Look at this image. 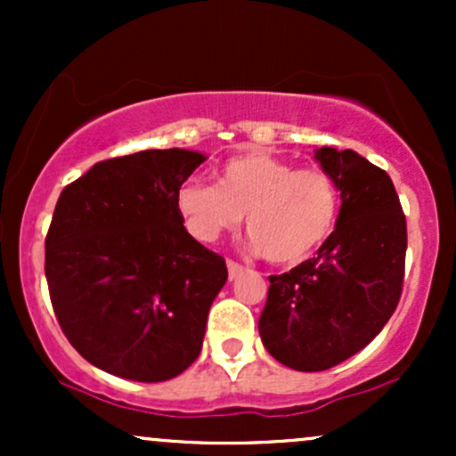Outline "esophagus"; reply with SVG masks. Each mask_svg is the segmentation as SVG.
I'll use <instances>...</instances> for the list:
<instances>
[{
    "label": "esophagus",
    "mask_w": 456,
    "mask_h": 456,
    "mask_svg": "<svg viewBox=\"0 0 456 456\" xmlns=\"http://www.w3.org/2000/svg\"><path fill=\"white\" fill-rule=\"evenodd\" d=\"M227 270H229V279H235V276L240 274V272L244 270V265L242 264H238V261H233V259H227Z\"/></svg>",
    "instance_id": "obj_1"
}]
</instances>
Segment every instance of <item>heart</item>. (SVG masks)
Listing matches in <instances>:
<instances>
[{"label": "heart", "mask_w": 456, "mask_h": 456, "mask_svg": "<svg viewBox=\"0 0 456 456\" xmlns=\"http://www.w3.org/2000/svg\"><path fill=\"white\" fill-rule=\"evenodd\" d=\"M186 229L214 242L242 223L253 246L272 264H297L313 255L337 227L341 191L323 167L246 151L216 171V186L188 180L175 195Z\"/></svg>", "instance_id": "obj_1"}]
</instances>
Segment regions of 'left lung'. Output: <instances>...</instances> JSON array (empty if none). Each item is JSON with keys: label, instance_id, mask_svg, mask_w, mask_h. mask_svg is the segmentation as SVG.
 I'll return each instance as SVG.
<instances>
[{"label": "left lung", "instance_id": "left-lung-1", "mask_svg": "<svg viewBox=\"0 0 456 456\" xmlns=\"http://www.w3.org/2000/svg\"><path fill=\"white\" fill-rule=\"evenodd\" d=\"M337 180V229L315 257L270 276L259 334L272 358L296 370H326L352 358L386 326L401 300L407 223L384 169L354 150L319 148Z\"/></svg>", "mask_w": 456, "mask_h": 456}]
</instances>
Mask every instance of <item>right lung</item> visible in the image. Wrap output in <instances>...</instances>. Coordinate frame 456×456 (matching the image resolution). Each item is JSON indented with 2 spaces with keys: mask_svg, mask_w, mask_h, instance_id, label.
Instances as JSON below:
<instances>
[{
  "mask_svg": "<svg viewBox=\"0 0 456 456\" xmlns=\"http://www.w3.org/2000/svg\"><path fill=\"white\" fill-rule=\"evenodd\" d=\"M206 156L180 148L101 160L61 191L45 274L61 332L87 362L165 381L197 360L227 264L186 232L175 195Z\"/></svg>",
  "mask_w": 456,
  "mask_h": 456,
  "instance_id": "obj_1",
  "label": "right lung"
}]
</instances>
